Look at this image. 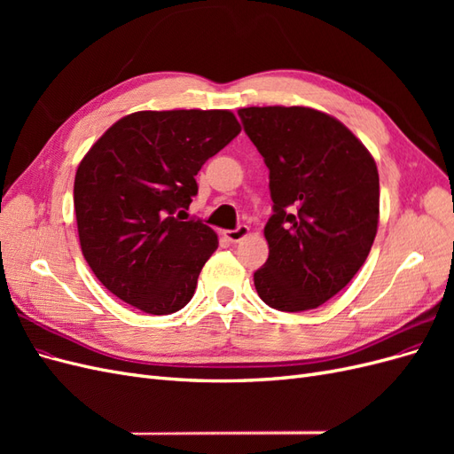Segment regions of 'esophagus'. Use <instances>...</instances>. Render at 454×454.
Returning <instances> with one entry per match:
<instances>
[{
  "mask_svg": "<svg viewBox=\"0 0 454 454\" xmlns=\"http://www.w3.org/2000/svg\"><path fill=\"white\" fill-rule=\"evenodd\" d=\"M250 235V227L248 225H239L237 229H232V231H227V239L231 240V242H240V240H244L246 237Z\"/></svg>",
  "mask_w": 454,
  "mask_h": 454,
  "instance_id": "34e87169",
  "label": "esophagus"
}]
</instances>
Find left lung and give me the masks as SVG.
I'll list each match as a JSON object with an SVG mask.
<instances>
[{
  "label": "left lung",
  "mask_w": 454,
  "mask_h": 454,
  "mask_svg": "<svg viewBox=\"0 0 454 454\" xmlns=\"http://www.w3.org/2000/svg\"><path fill=\"white\" fill-rule=\"evenodd\" d=\"M239 117L269 168L267 263L254 272L277 310L325 303L360 270L379 225V172L335 117L301 106L242 107Z\"/></svg>",
  "instance_id": "1"
}]
</instances>
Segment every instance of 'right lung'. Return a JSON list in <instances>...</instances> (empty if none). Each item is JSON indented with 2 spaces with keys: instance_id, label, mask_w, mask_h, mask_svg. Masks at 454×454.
Here are the masks:
<instances>
[{
  "instance_id": "right-lung-1",
  "label": "right lung",
  "mask_w": 454,
  "mask_h": 454,
  "mask_svg": "<svg viewBox=\"0 0 454 454\" xmlns=\"http://www.w3.org/2000/svg\"><path fill=\"white\" fill-rule=\"evenodd\" d=\"M239 132L227 109L136 112L89 149L74 184L79 242L114 295L157 316L189 303L217 235L174 214L197 195L202 164Z\"/></svg>"
}]
</instances>
